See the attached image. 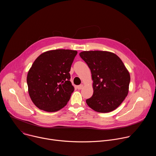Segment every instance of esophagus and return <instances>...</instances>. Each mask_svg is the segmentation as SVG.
Wrapping results in <instances>:
<instances>
[{
    "mask_svg": "<svg viewBox=\"0 0 156 156\" xmlns=\"http://www.w3.org/2000/svg\"><path fill=\"white\" fill-rule=\"evenodd\" d=\"M76 87L78 88V90H81V89H83V84H80L79 86H77Z\"/></svg>",
    "mask_w": 156,
    "mask_h": 156,
    "instance_id": "1",
    "label": "esophagus"
}]
</instances>
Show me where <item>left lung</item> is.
Returning a JSON list of instances; mask_svg holds the SVG:
<instances>
[{"label": "left lung", "mask_w": 156, "mask_h": 156, "mask_svg": "<svg viewBox=\"0 0 156 156\" xmlns=\"http://www.w3.org/2000/svg\"><path fill=\"white\" fill-rule=\"evenodd\" d=\"M80 56L90 69L93 80V94L86 104L98 112L114 110L128 93L130 75L123 62L107 51H83Z\"/></svg>", "instance_id": "8db88e82"}]
</instances>
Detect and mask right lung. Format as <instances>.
I'll return each mask as SVG.
<instances>
[{"label": "right lung", "mask_w": 156, "mask_h": 156, "mask_svg": "<svg viewBox=\"0 0 156 156\" xmlns=\"http://www.w3.org/2000/svg\"><path fill=\"white\" fill-rule=\"evenodd\" d=\"M76 51L57 49L41 54L34 62L27 75L28 93L34 104L49 112L65 107L74 87L70 71Z\"/></svg>", "instance_id": "obj_1"}]
</instances>
